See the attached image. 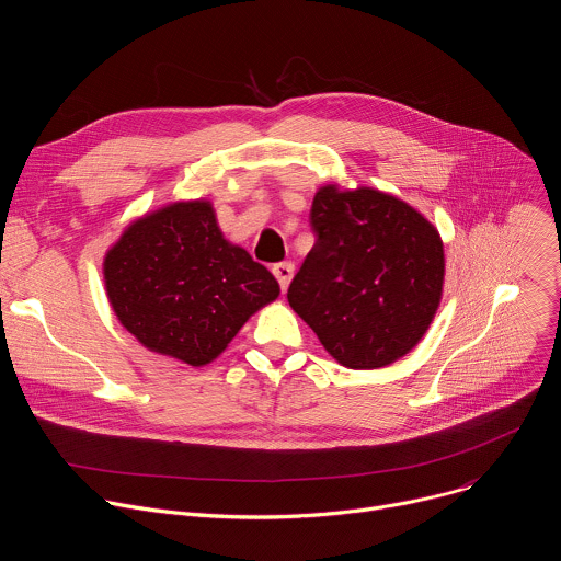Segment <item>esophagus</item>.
<instances>
[{
    "label": "esophagus",
    "instance_id": "esophagus-1",
    "mask_svg": "<svg viewBox=\"0 0 561 561\" xmlns=\"http://www.w3.org/2000/svg\"><path fill=\"white\" fill-rule=\"evenodd\" d=\"M271 271H273V275L277 277L279 288H282V290H286V288H288V284H290V279H293L295 266H293L290 262H279V264H275Z\"/></svg>",
    "mask_w": 561,
    "mask_h": 561
}]
</instances>
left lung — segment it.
<instances>
[{"label":"left lung","instance_id":"left-lung-1","mask_svg":"<svg viewBox=\"0 0 561 561\" xmlns=\"http://www.w3.org/2000/svg\"><path fill=\"white\" fill-rule=\"evenodd\" d=\"M314 244L288 286V304L346 368L404 357L442 299L444 247L415 208L392 195L319 188Z\"/></svg>","mask_w":561,"mask_h":561}]
</instances>
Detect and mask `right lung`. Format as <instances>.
Instances as JSON below:
<instances>
[{"instance_id":"right-lung-1","label":"right lung","mask_w":561,"mask_h":561,"mask_svg":"<svg viewBox=\"0 0 561 561\" xmlns=\"http://www.w3.org/2000/svg\"><path fill=\"white\" fill-rule=\"evenodd\" d=\"M119 322L146 348L213 362L279 295L266 266L228 244L208 202L171 204L130 224L104 260Z\"/></svg>"}]
</instances>
